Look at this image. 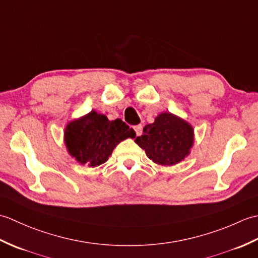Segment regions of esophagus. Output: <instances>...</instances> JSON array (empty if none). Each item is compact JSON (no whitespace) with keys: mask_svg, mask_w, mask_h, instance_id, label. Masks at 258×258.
<instances>
[{"mask_svg":"<svg viewBox=\"0 0 258 258\" xmlns=\"http://www.w3.org/2000/svg\"><path fill=\"white\" fill-rule=\"evenodd\" d=\"M133 128H134V131H135L136 135L139 136V135L142 134V131H143V126H142V124H139V125L133 126Z\"/></svg>","mask_w":258,"mask_h":258,"instance_id":"34e87169","label":"esophagus"}]
</instances>
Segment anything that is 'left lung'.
Returning <instances> with one entry per match:
<instances>
[{
	"label": "left lung",
	"mask_w": 258,
	"mask_h": 258,
	"mask_svg": "<svg viewBox=\"0 0 258 258\" xmlns=\"http://www.w3.org/2000/svg\"><path fill=\"white\" fill-rule=\"evenodd\" d=\"M143 135L135 142L153 162L161 165H174L189 154L193 145V127L171 113H162L155 122L146 125Z\"/></svg>",
	"instance_id": "left-lung-1"
}]
</instances>
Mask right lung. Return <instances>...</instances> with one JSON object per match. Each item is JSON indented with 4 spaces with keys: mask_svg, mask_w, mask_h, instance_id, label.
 I'll use <instances>...</instances> for the list:
<instances>
[{
    "mask_svg": "<svg viewBox=\"0 0 258 258\" xmlns=\"http://www.w3.org/2000/svg\"><path fill=\"white\" fill-rule=\"evenodd\" d=\"M135 138V133L122 119L108 120L105 115L92 111L71 122L65 130L69 153L81 164L95 167L105 163L120 141Z\"/></svg>",
    "mask_w": 258,
    "mask_h": 258,
    "instance_id": "1",
    "label": "right lung"
}]
</instances>
